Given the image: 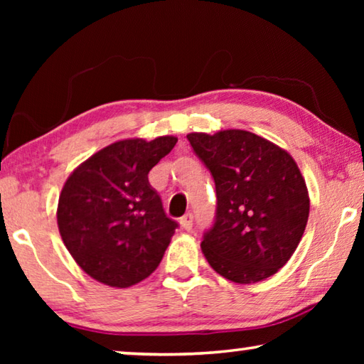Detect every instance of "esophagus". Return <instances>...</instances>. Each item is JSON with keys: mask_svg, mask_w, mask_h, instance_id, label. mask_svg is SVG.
<instances>
[{"mask_svg": "<svg viewBox=\"0 0 364 364\" xmlns=\"http://www.w3.org/2000/svg\"><path fill=\"white\" fill-rule=\"evenodd\" d=\"M180 225H181L183 230H186V231L193 230V215H191V213L184 215L183 218H180Z\"/></svg>", "mask_w": 364, "mask_h": 364, "instance_id": "obj_1", "label": "esophagus"}]
</instances>
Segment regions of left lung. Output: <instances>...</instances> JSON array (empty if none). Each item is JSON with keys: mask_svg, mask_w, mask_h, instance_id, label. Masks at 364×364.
<instances>
[{"mask_svg": "<svg viewBox=\"0 0 364 364\" xmlns=\"http://www.w3.org/2000/svg\"><path fill=\"white\" fill-rule=\"evenodd\" d=\"M210 170L217 217L200 247L223 278L254 284L284 267L304 236L310 197L291 154L245 130L189 133Z\"/></svg>", "mask_w": 364, "mask_h": 364, "instance_id": "1", "label": "left lung"}]
</instances>
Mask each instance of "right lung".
Instances as JSON below:
<instances>
[{
    "label": "right lung",
    "mask_w": 364,
    "mask_h": 364,
    "mask_svg": "<svg viewBox=\"0 0 364 364\" xmlns=\"http://www.w3.org/2000/svg\"><path fill=\"white\" fill-rule=\"evenodd\" d=\"M176 141H117L80 164L64 183L58 204L60 237L97 282L125 289L159 267L178 223L165 215L147 173Z\"/></svg>",
    "instance_id": "1"
}]
</instances>
